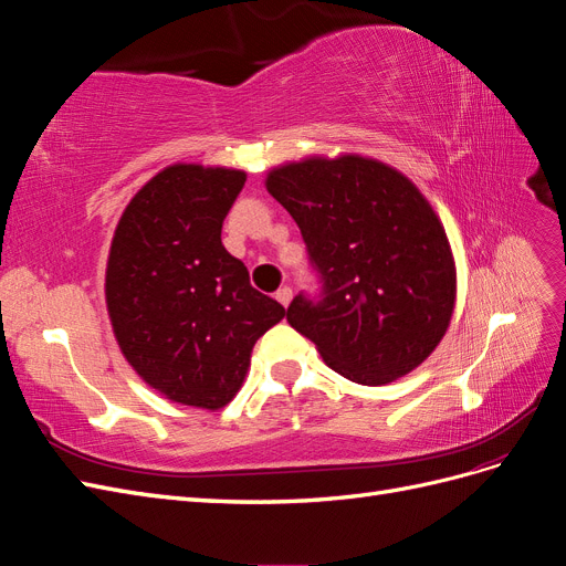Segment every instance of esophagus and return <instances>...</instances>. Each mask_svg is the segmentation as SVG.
<instances>
[{
	"mask_svg": "<svg viewBox=\"0 0 566 566\" xmlns=\"http://www.w3.org/2000/svg\"><path fill=\"white\" fill-rule=\"evenodd\" d=\"M276 300H279L283 306H287L290 300H293V290H290L287 285H283L281 290H276Z\"/></svg>",
	"mask_w": 566,
	"mask_h": 566,
	"instance_id": "esophagus-1",
	"label": "esophagus"
}]
</instances>
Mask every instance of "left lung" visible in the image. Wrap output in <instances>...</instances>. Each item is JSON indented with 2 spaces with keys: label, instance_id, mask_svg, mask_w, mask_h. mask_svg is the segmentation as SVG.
<instances>
[{
  "label": "left lung",
  "instance_id": "1",
  "mask_svg": "<svg viewBox=\"0 0 566 566\" xmlns=\"http://www.w3.org/2000/svg\"><path fill=\"white\" fill-rule=\"evenodd\" d=\"M266 191L297 221L323 281L318 302H290L287 323L352 382L380 387L418 368L455 306L449 238L418 186L345 153L273 167Z\"/></svg>",
  "mask_w": 566,
  "mask_h": 566
}]
</instances>
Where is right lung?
I'll use <instances>...</instances> for the list:
<instances>
[{
	"mask_svg": "<svg viewBox=\"0 0 566 566\" xmlns=\"http://www.w3.org/2000/svg\"><path fill=\"white\" fill-rule=\"evenodd\" d=\"M243 186V169L169 165L115 227L106 306L119 352L148 387L184 406L224 408L245 380L254 342L285 316L221 245Z\"/></svg>",
	"mask_w": 566,
	"mask_h": 566,
	"instance_id": "obj_1",
	"label": "right lung"
}]
</instances>
